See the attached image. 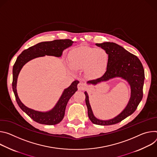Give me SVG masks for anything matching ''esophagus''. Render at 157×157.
I'll use <instances>...</instances> for the list:
<instances>
[{
  "instance_id": "esophagus-1",
  "label": "esophagus",
  "mask_w": 157,
  "mask_h": 157,
  "mask_svg": "<svg viewBox=\"0 0 157 157\" xmlns=\"http://www.w3.org/2000/svg\"><path fill=\"white\" fill-rule=\"evenodd\" d=\"M86 85L84 83L80 82L78 84V89L79 90H84L86 89Z\"/></svg>"
}]
</instances>
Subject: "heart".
Segmentation results:
<instances>
[{
	"mask_svg": "<svg viewBox=\"0 0 157 157\" xmlns=\"http://www.w3.org/2000/svg\"><path fill=\"white\" fill-rule=\"evenodd\" d=\"M70 60L74 68H85L86 76L97 78L105 71L109 62V54L103 49L82 47L74 50L70 56Z\"/></svg>",
	"mask_w": 157,
	"mask_h": 157,
	"instance_id": "b5f03b06",
	"label": "heart"
}]
</instances>
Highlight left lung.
Returning a JSON list of instances; mask_svg holds the SVG:
<instances>
[{"mask_svg":"<svg viewBox=\"0 0 157 157\" xmlns=\"http://www.w3.org/2000/svg\"><path fill=\"white\" fill-rule=\"evenodd\" d=\"M96 45L105 50L109 54L107 71L101 77L89 80L88 83L96 85L114 77H121L130 85L131 97L126 108L116 117L109 120H101L93 114L86 92H85V103L88 109V116L94 124L110 125L120 122L136 109L143 98V87L145 80L144 69L140 60L135 55L130 53L122 47L113 42L96 44Z\"/></svg>","mask_w":157,"mask_h":157,"instance_id":"obj_1","label":"left lung"}]
</instances>
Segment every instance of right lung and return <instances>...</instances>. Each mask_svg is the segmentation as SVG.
<instances>
[{
  "instance_id": "1",
  "label": "right lung",
  "mask_w": 157,
  "mask_h": 157,
  "mask_svg": "<svg viewBox=\"0 0 157 157\" xmlns=\"http://www.w3.org/2000/svg\"><path fill=\"white\" fill-rule=\"evenodd\" d=\"M74 42V41L70 39H61L39 43L24 50L17 57L13 66L12 89L17 103L19 107L27 115H29L33 121L39 124L54 125L60 122L64 117L65 108L69 99L78 90L77 85L79 82L78 80H75L69 87L64 90L62 96L53 109L49 112H41L27 108L20 100L16 89L17 80L19 74L22 67L30 60L45 55L58 57H60L63 50L71 46Z\"/></svg>"
}]
</instances>
